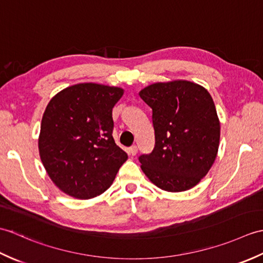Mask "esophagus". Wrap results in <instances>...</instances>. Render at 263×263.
<instances>
[{
    "label": "esophagus",
    "mask_w": 263,
    "mask_h": 263,
    "mask_svg": "<svg viewBox=\"0 0 263 263\" xmlns=\"http://www.w3.org/2000/svg\"><path fill=\"white\" fill-rule=\"evenodd\" d=\"M128 153H130L131 156H136L138 154V147L137 146H132L130 149H128Z\"/></svg>",
    "instance_id": "34e87169"
}]
</instances>
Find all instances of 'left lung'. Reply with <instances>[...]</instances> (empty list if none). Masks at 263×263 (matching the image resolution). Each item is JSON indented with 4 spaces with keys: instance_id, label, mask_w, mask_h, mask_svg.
I'll list each match as a JSON object with an SVG mask.
<instances>
[{
    "instance_id": "obj_1",
    "label": "left lung",
    "mask_w": 263,
    "mask_h": 263,
    "mask_svg": "<svg viewBox=\"0 0 263 263\" xmlns=\"http://www.w3.org/2000/svg\"><path fill=\"white\" fill-rule=\"evenodd\" d=\"M153 109L155 148L139 157L156 186L168 192L192 189L217 157L220 122L208 90L187 80L153 83L139 92Z\"/></svg>"
}]
</instances>
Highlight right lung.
<instances>
[{
  "label": "right lung",
  "instance_id": "1",
  "mask_svg": "<svg viewBox=\"0 0 263 263\" xmlns=\"http://www.w3.org/2000/svg\"><path fill=\"white\" fill-rule=\"evenodd\" d=\"M123 93L119 87L78 83L46 106L39 156L49 178L70 197L86 200L104 193L126 161V153L111 136V110Z\"/></svg>",
  "mask_w": 263,
  "mask_h": 263
}]
</instances>
